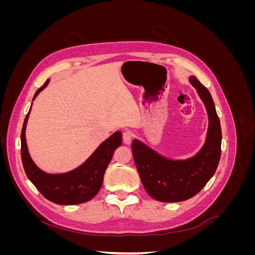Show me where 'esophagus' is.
Wrapping results in <instances>:
<instances>
[{"mask_svg":"<svg viewBox=\"0 0 255 255\" xmlns=\"http://www.w3.org/2000/svg\"><path fill=\"white\" fill-rule=\"evenodd\" d=\"M122 137H123V142L128 144V143H130V141H132V139H133V133L130 132V130H125V132H123Z\"/></svg>","mask_w":255,"mask_h":255,"instance_id":"obj_1","label":"esophagus"}]
</instances>
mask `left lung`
<instances>
[{
  "instance_id": "1",
  "label": "left lung",
  "mask_w": 255,
  "mask_h": 255,
  "mask_svg": "<svg viewBox=\"0 0 255 255\" xmlns=\"http://www.w3.org/2000/svg\"><path fill=\"white\" fill-rule=\"evenodd\" d=\"M192 84L208 115V129L202 149L186 160L165 158L139 140H133V157L146 192L160 202H181L196 196L216 172L221 155V128L210 91L196 76Z\"/></svg>"
}]
</instances>
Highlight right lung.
<instances>
[{
  "instance_id": "1",
  "label": "right lung",
  "mask_w": 255,
  "mask_h": 255,
  "mask_svg": "<svg viewBox=\"0 0 255 255\" xmlns=\"http://www.w3.org/2000/svg\"><path fill=\"white\" fill-rule=\"evenodd\" d=\"M49 80L36 91L33 100L47 86ZM29 112L24 119L21 132V158L29 181L44 198L56 204L73 205L89 201L101 188L103 176L113 157L114 151L122 143L121 132H116L107 138L83 165L74 170L67 173L49 174L40 170L29 156L25 139V128Z\"/></svg>"
}]
</instances>
